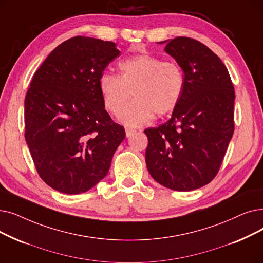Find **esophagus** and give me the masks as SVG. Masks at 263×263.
<instances>
[{
    "instance_id": "obj_1",
    "label": "esophagus",
    "mask_w": 263,
    "mask_h": 263,
    "mask_svg": "<svg viewBox=\"0 0 263 263\" xmlns=\"http://www.w3.org/2000/svg\"><path fill=\"white\" fill-rule=\"evenodd\" d=\"M136 132L135 129L132 128H125V135H127V138H130L131 135H133Z\"/></svg>"
}]
</instances>
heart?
Wrapping results in <instances>:
<instances>
[{
  "instance_id": "b5f03b06",
  "label": "heart",
  "mask_w": 263,
  "mask_h": 263,
  "mask_svg": "<svg viewBox=\"0 0 263 263\" xmlns=\"http://www.w3.org/2000/svg\"><path fill=\"white\" fill-rule=\"evenodd\" d=\"M120 75L103 73L99 79L102 100L107 110L118 115L131 96L135 99L121 119L130 125L149 121L154 114L163 116L179 103L185 89V74L179 64L142 53L119 63Z\"/></svg>"
}]
</instances>
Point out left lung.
I'll return each mask as SVG.
<instances>
[{
	"mask_svg": "<svg viewBox=\"0 0 263 263\" xmlns=\"http://www.w3.org/2000/svg\"><path fill=\"white\" fill-rule=\"evenodd\" d=\"M165 51L184 71L185 89L171 119L144 131L146 164L159 184L191 191L220 168L234 132V87L219 57L199 41L178 36Z\"/></svg>",
	"mask_w": 263,
	"mask_h": 263,
	"instance_id": "left-lung-1",
	"label": "left lung"
}]
</instances>
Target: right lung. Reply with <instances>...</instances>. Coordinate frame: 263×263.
I'll return each instance as SVG.
<instances>
[{"label":"right lung","mask_w":263,"mask_h":263,"mask_svg":"<svg viewBox=\"0 0 263 263\" xmlns=\"http://www.w3.org/2000/svg\"><path fill=\"white\" fill-rule=\"evenodd\" d=\"M112 42L75 36L55 47L34 74L25 99V138L40 177L78 195L108 173L125 138L102 100L100 76L120 54Z\"/></svg>","instance_id":"right-lung-1"}]
</instances>
